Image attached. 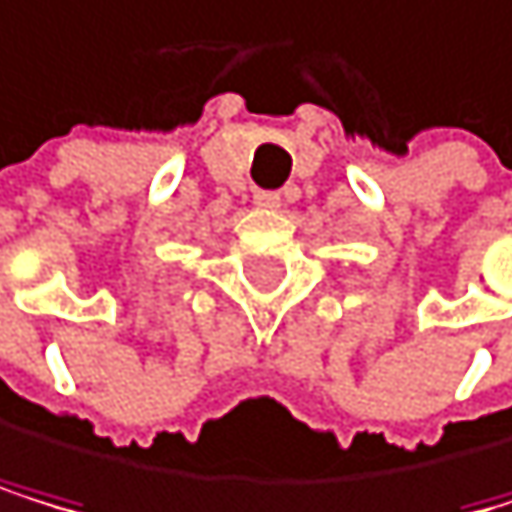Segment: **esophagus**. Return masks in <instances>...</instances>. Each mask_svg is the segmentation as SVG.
I'll list each match as a JSON object with an SVG mask.
<instances>
[{"label":"esophagus","instance_id":"esophagus-1","mask_svg":"<svg viewBox=\"0 0 512 512\" xmlns=\"http://www.w3.org/2000/svg\"><path fill=\"white\" fill-rule=\"evenodd\" d=\"M253 199H256L259 208H278L281 205V193H272V189H259Z\"/></svg>","mask_w":512,"mask_h":512}]
</instances>
